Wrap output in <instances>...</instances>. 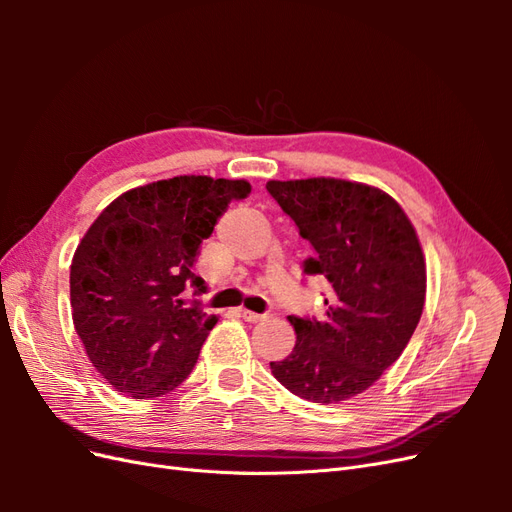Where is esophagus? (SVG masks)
Returning a JSON list of instances; mask_svg holds the SVG:
<instances>
[{
    "mask_svg": "<svg viewBox=\"0 0 512 512\" xmlns=\"http://www.w3.org/2000/svg\"><path fill=\"white\" fill-rule=\"evenodd\" d=\"M239 314L247 322H260V320L267 318V314H256V312H250V309H239Z\"/></svg>",
    "mask_w": 512,
    "mask_h": 512,
    "instance_id": "esophagus-1",
    "label": "esophagus"
}]
</instances>
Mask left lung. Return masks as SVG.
Listing matches in <instances>:
<instances>
[{"mask_svg": "<svg viewBox=\"0 0 512 512\" xmlns=\"http://www.w3.org/2000/svg\"><path fill=\"white\" fill-rule=\"evenodd\" d=\"M267 190L314 247L303 271L331 284L322 320L288 316L297 344L271 371L294 395L342 404L399 359L421 320V243L397 200L374 185L312 177L269 181Z\"/></svg>", "mask_w": 512, "mask_h": 512, "instance_id": "left-lung-1", "label": "left lung"}]
</instances>
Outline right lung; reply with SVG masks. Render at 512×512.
I'll return each instance as SVG.
<instances>
[{"instance_id": "add662e5", "label": "right lung", "mask_w": 512, "mask_h": 512, "mask_svg": "<svg viewBox=\"0 0 512 512\" xmlns=\"http://www.w3.org/2000/svg\"><path fill=\"white\" fill-rule=\"evenodd\" d=\"M252 192L243 179L181 175L117 196L76 247L70 307L89 361L115 391L162 397L192 374L218 318L183 292H205L192 273L203 239L230 200Z\"/></svg>"}]
</instances>
